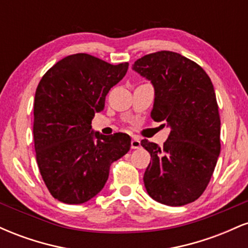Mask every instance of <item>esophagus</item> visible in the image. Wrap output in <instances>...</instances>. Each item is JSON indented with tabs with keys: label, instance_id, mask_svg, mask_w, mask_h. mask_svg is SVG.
<instances>
[{
	"label": "esophagus",
	"instance_id": "34e87169",
	"mask_svg": "<svg viewBox=\"0 0 248 248\" xmlns=\"http://www.w3.org/2000/svg\"><path fill=\"white\" fill-rule=\"evenodd\" d=\"M130 147H132V149H139L141 147L140 140L138 138H133L132 142H130Z\"/></svg>",
	"mask_w": 248,
	"mask_h": 248
}]
</instances>
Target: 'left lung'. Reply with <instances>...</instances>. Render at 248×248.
<instances>
[{"label":"left lung","mask_w":248,"mask_h":248,"mask_svg":"<svg viewBox=\"0 0 248 248\" xmlns=\"http://www.w3.org/2000/svg\"><path fill=\"white\" fill-rule=\"evenodd\" d=\"M133 70L155 90L152 119L170 127L163 147L141 141L152 157L143 176L148 195L169 206L192 203L205 191L220 153V116L211 79L197 62L171 51L143 56Z\"/></svg>","instance_id":"1"}]
</instances>
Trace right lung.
<instances>
[{
  "label": "right lung",
  "instance_id": "obj_1",
  "mask_svg": "<svg viewBox=\"0 0 248 248\" xmlns=\"http://www.w3.org/2000/svg\"><path fill=\"white\" fill-rule=\"evenodd\" d=\"M128 62L112 65L87 53L56 62L43 76L33 102V142L43 181L65 204H82L101 191L109 167L130 149L124 133L93 132L92 119Z\"/></svg>",
  "mask_w": 248,
  "mask_h": 248
}]
</instances>
